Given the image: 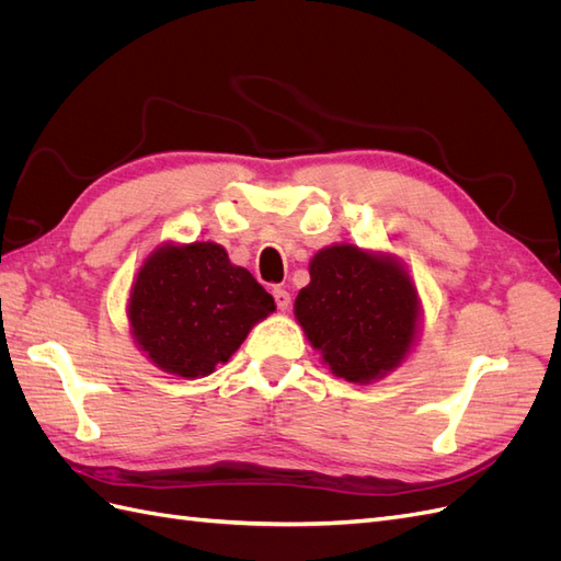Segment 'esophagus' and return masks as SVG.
I'll return each instance as SVG.
<instances>
[{"label":"esophagus","instance_id":"obj_1","mask_svg":"<svg viewBox=\"0 0 561 561\" xmlns=\"http://www.w3.org/2000/svg\"><path fill=\"white\" fill-rule=\"evenodd\" d=\"M274 299H276V307L280 311H285L287 307H290V293H287L285 287H274Z\"/></svg>","mask_w":561,"mask_h":561}]
</instances>
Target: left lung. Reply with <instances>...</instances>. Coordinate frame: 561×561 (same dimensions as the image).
<instances>
[{"instance_id":"1","label":"left lung","mask_w":561,"mask_h":561,"mask_svg":"<svg viewBox=\"0 0 561 561\" xmlns=\"http://www.w3.org/2000/svg\"><path fill=\"white\" fill-rule=\"evenodd\" d=\"M295 316L336 377L365 383L398 367L416 332V290L398 262L332 245L311 260Z\"/></svg>"}]
</instances>
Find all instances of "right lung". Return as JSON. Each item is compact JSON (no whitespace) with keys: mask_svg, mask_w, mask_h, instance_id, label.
Segmentation results:
<instances>
[{"mask_svg":"<svg viewBox=\"0 0 561 561\" xmlns=\"http://www.w3.org/2000/svg\"><path fill=\"white\" fill-rule=\"evenodd\" d=\"M274 297L217 243L163 245L138 271L128 318L151 363L184 379L208 377L243 344Z\"/></svg>","mask_w":561,"mask_h":561,"instance_id":"obj_1","label":"right lung"}]
</instances>
